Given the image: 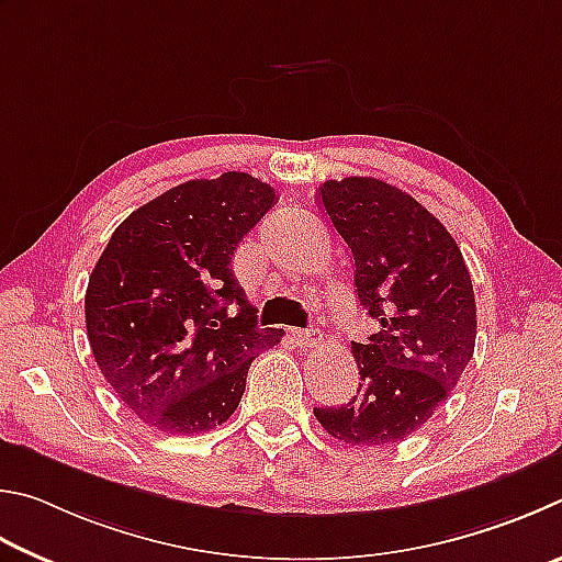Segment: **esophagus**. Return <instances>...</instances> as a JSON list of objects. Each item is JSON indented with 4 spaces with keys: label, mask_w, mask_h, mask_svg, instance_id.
I'll return each instance as SVG.
<instances>
[{
    "label": "esophagus",
    "mask_w": 562,
    "mask_h": 562,
    "mask_svg": "<svg viewBox=\"0 0 562 562\" xmlns=\"http://www.w3.org/2000/svg\"><path fill=\"white\" fill-rule=\"evenodd\" d=\"M293 338L301 348H313L321 340V330L316 328H306V330H293Z\"/></svg>",
    "instance_id": "esophagus-1"
}]
</instances>
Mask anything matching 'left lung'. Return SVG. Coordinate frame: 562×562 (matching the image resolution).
I'll use <instances>...</instances> for the list:
<instances>
[{
    "instance_id": "left-lung-1",
    "label": "left lung",
    "mask_w": 562,
    "mask_h": 562,
    "mask_svg": "<svg viewBox=\"0 0 562 562\" xmlns=\"http://www.w3.org/2000/svg\"><path fill=\"white\" fill-rule=\"evenodd\" d=\"M318 196L356 259L360 306L380 330L352 342L358 395L313 415L346 445H395L435 415L474 358L471 276L447 226L397 187L346 177L323 182Z\"/></svg>"
}]
</instances>
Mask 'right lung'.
<instances>
[{"instance_id": "1", "label": "right lung", "mask_w": 562, "mask_h": 562, "mask_svg": "<svg viewBox=\"0 0 562 562\" xmlns=\"http://www.w3.org/2000/svg\"><path fill=\"white\" fill-rule=\"evenodd\" d=\"M279 200L246 172L177 184L113 232L86 289L108 385L145 425L202 435L239 407L246 372L281 330L259 328L236 283L241 236Z\"/></svg>"}]
</instances>
